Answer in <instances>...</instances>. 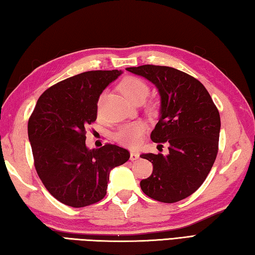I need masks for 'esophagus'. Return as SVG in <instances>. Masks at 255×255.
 I'll return each instance as SVG.
<instances>
[{
	"instance_id": "34e87169",
	"label": "esophagus",
	"mask_w": 255,
	"mask_h": 255,
	"mask_svg": "<svg viewBox=\"0 0 255 255\" xmlns=\"http://www.w3.org/2000/svg\"><path fill=\"white\" fill-rule=\"evenodd\" d=\"M139 157V154L137 152H135V150H132L131 154H129V158L131 160H136Z\"/></svg>"
}]
</instances>
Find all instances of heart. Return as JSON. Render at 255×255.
Listing matches in <instances>:
<instances>
[{
	"label": "heart",
	"instance_id": "obj_1",
	"mask_svg": "<svg viewBox=\"0 0 255 255\" xmlns=\"http://www.w3.org/2000/svg\"><path fill=\"white\" fill-rule=\"evenodd\" d=\"M120 90L129 101L134 103L143 102L149 93V87L142 78L135 76H128L120 82ZM101 98L98 101L100 107ZM146 131V124L141 121L123 124L113 134L116 141L127 147H136L141 144L143 136Z\"/></svg>",
	"mask_w": 255,
	"mask_h": 255
}]
</instances>
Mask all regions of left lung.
<instances>
[{
	"label": "left lung",
	"mask_w": 255,
	"mask_h": 255,
	"mask_svg": "<svg viewBox=\"0 0 255 255\" xmlns=\"http://www.w3.org/2000/svg\"><path fill=\"white\" fill-rule=\"evenodd\" d=\"M128 71L157 87L160 118L150 133L157 148L168 145L169 154H142L153 173L141 180L149 198L173 204L194 194L214 165L219 145L220 114L205 86L186 72L167 66L143 65Z\"/></svg>",
	"instance_id": "8db88e82"
}]
</instances>
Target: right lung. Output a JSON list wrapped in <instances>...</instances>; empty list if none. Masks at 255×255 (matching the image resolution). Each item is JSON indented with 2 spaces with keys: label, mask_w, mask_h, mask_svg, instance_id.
Returning a JSON list of instances; mask_svg holds the SVG:
<instances>
[{
  "label": "right lung",
  "mask_w": 255,
  "mask_h": 255,
  "mask_svg": "<svg viewBox=\"0 0 255 255\" xmlns=\"http://www.w3.org/2000/svg\"><path fill=\"white\" fill-rule=\"evenodd\" d=\"M120 75L119 70H91L67 78L48 88L30 114L35 169L49 194L64 205L81 208L105 198L110 170L129 158L128 149L114 144L86 146L99 97Z\"/></svg>",
  "instance_id": "add662e5"
}]
</instances>
